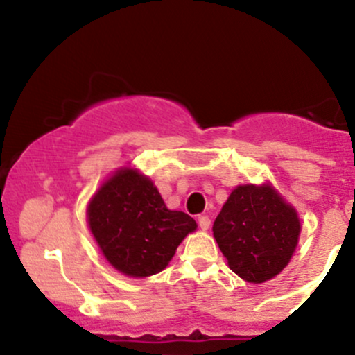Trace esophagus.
Masks as SVG:
<instances>
[{
  "instance_id": "obj_1",
  "label": "esophagus",
  "mask_w": 355,
  "mask_h": 355,
  "mask_svg": "<svg viewBox=\"0 0 355 355\" xmlns=\"http://www.w3.org/2000/svg\"><path fill=\"white\" fill-rule=\"evenodd\" d=\"M198 225H200L202 230H209L210 229V218L207 215H200L198 217Z\"/></svg>"
}]
</instances>
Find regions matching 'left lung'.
Wrapping results in <instances>:
<instances>
[{
  "mask_svg": "<svg viewBox=\"0 0 355 355\" xmlns=\"http://www.w3.org/2000/svg\"><path fill=\"white\" fill-rule=\"evenodd\" d=\"M300 234L295 210L272 187H237L214 222V237L229 267L262 284L284 270Z\"/></svg>",
  "mask_w": 355,
  "mask_h": 355,
  "instance_id": "obj_1",
  "label": "left lung"
}]
</instances>
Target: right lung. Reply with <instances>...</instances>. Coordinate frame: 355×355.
I'll return each mask as SVG.
<instances>
[{"mask_svg": "<svg viewBox=\"0 0 355 355\" xmlns=\"http://www.w3.org/2000/svg\"><path fill=\"white\" fill-rule=\"evenodd\" d=\"M93 237L116 270L130 277L158 274L197 223L168 210L148 178L125 168L113 175L88 205Z\"/></svg>", "mask_w": 355, "mask_h": 355, "instance_id": "add662e5", "label": "right lung"}]
</instances>
